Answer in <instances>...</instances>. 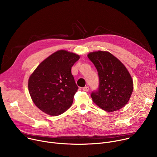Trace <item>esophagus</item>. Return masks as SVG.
<instances>
[{"mask_svg":"<svg viewBox=\"0 0 157 157\" xmlns=\"http://www.w3.org/2000/svg\"><path fill=\"white\" fill-rule=\"evenodd\" d=\"M82 90L85 91H88L89 90V87L88 86H85L82 88Z\"/></svg>","mask_w":157,"mask_h":157,"instance_id":"obj_1","label":"esophagus"}]
</instances>
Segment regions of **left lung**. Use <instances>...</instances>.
Segmentation results:
<instances>
[{
    "label": "left lung",
    "mask_w": 157,
    "mask_h": 157,
    "mask_svg": "<svg viewBox=\"0 0 157 157\" xmlns=\"http://www.w3.org/2000/svg\"><path fill=\"white\" fill-rule=\"evenodd\" d=\"M88 57L99 77L98 88L91 94L93 102L107 112L124 107L133 91V81L126 67L109 52H90Z\"/></svg>",
    "instance_id": "left-lung-1"
}]
</instances>
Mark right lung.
<instances>
[{
    "label": "right lung",
    "instance_id": "right-lung-1",
    "mask_svg": "<svg viewBox=\"0 0 157 157\" xmlns=\"http://www.w3.org/2000/svg\"><path fill=\"white\" fill-rule=\"evenodd\" d=\"M79 56L61 50L41 62L28 80V90L35 105L52 116L66 112L78 87L71 68Z\"/></svg>",
    "mask_w": 157,
    "mask_h": 157
}]
</instances>
